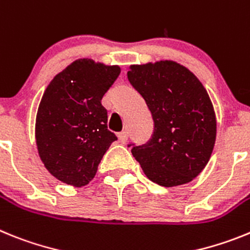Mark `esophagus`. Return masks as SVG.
Returning <instances> with one entry per match:
<instances>
[{
	"label": "esophagus",
	"instance_id": "1",
	"mask_svg": "<svg viewBox=\"0 0 250 250\" xmlns=\"http://www.w3.org/2000/svg\"><path fill=\"white\" fill-rule=\"evenodd\" d=\"M118 138H119V142L125 143L128 140V133L125 131H122L121 133H118Z\"/></svg>",
	"mask_w": 250,
	"mask_h": 250
}]
</instances>
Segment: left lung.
Here are the masks:
<instances>
[{"mask_svg":"<svg viewBox=\"0 0 250 250\" xmlns=\"http://www.w3.org/2000/svg\"><path fill=\"white\" fill-rule=\"evenodd\" d=\"M129 83L146 101L155 128L132 155L151 181L165 188L188 184L205 168L214 149L216 118L201 82L171 60L131 65Z\"/></svg>","mask_w":250,"mask_h":250,"instance_id":"8db88e82","label":"left lung"}]
</instances>
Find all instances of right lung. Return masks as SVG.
I'll use <instances>...</instances> for the list:
<instances>
[{"label":"right lung","mask_w":250,"mask_h":250,"mask_svg":"<svg viewBox=\"0 0 250 250\" xmlns=\"http://www.w3.org/2000/svg\"><path fill=\"white\" fill-rule=\"evenodd\" d=\"M121 73L117 65L79 59L55 75L41 98L35 138L54 177L82 188L92 181L116 134L102 98Z\"/></svg>","instance_id":"right-lung-1"}]
</instances>
